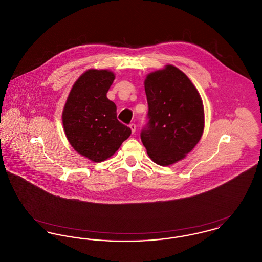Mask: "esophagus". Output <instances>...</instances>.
<instances>
[{
  "label": "esophagus",
  "instance_id": "1",
  "mask_svg": "<svg viewBox=\"0 0 262 262\" xmlns=\"http://www.w3.org/2000/svg\"><path fill=\"white\" fill-rule=\"evenodd\" d=\"M129 127H130V129H132V133H133V134H135V133H136V129H137V126H136V125H135V124H130V125H129Z\"/></svg>",
  "mask_w": 262,
  "mask_h": 262
}]
</instances>
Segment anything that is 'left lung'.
I'll return each mask as SVG.
<instances>
[{
  "label": "left lung",
  "mask_w": 262,
  "mask_h": 262,
  "mask_svg": "<svg viewBox=\"0 0 262 262\" xmlns=\"http://www.w3.org/2000/svg\"><path fill=\"white\" fill-rule=\"evenodd\" d=\"M148 123L140 137L150 159L169 166L184 159L204 129V108L198 89L181 70L167 64L144 81Z\"/></svg>",
  "instance_id": "1"
}]
</instances>
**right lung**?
I'll return each mask as SVG.
<instances>
[{"label": "right lung", "instance_id": "obj_1", "mask_svg": "<svg viewBox=\"0 0 262 262\" xmlns=\"http://www.w3.org/2000/svg\"><path fill=\"white\" fill-rule=\"evenodd\" d=\"M115 75L91 69L80 75L68 96L62 119L74 149L93 162L110 158L132 130L117 119V107L107 98Z\"/></svg>", "mask_w": 262, "mask_h": 262}]
</instances>
